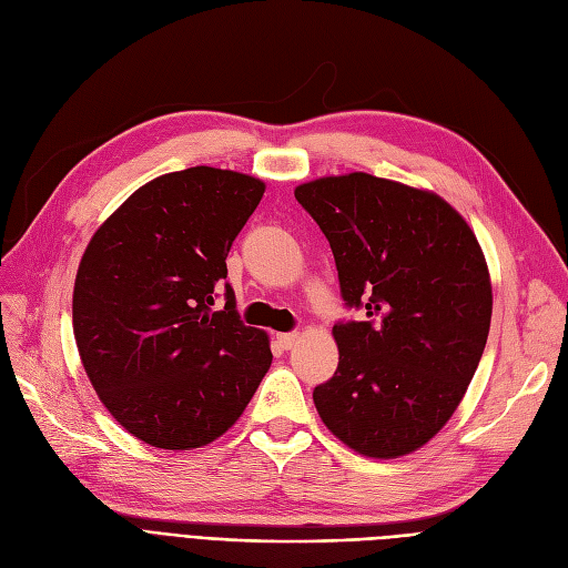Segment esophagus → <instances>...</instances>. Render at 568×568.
<instances>
[{
  "instance_id": "obj_1",
  "label": "esophagus",
  "mask_w": 568,
  "mask_h": 568,
  "mask_svg": "<svg viewBox=\"0 0 568 568\" xmlns=\"http://www.w3.org/2000/svg\"><path fill=\"white\" fill-rule=\"evenodd\" d=\"M276 342L283 352H290L297 342V333H281V335H276Z\"/></svg>"
}]
</instances>
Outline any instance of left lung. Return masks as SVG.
I'll use <instances>...</instances> for the list:
<instances>
[{
	"instance_id": "left-lung-1",
	"label": "left lung",
	"mask_w": 568,
	"mask_h": 568,
	"mask_svg": "<svg viewBox=\"0 0 568 568\" xmlns=\"http://www.w3.org/2000/svg\"><path fill=\"white\" fill-rule=\"evenodd\" d=\"M335 254L346 306L335 375L314 404L339 442L398 457L438 434L477 373L490 327V276L465 219L444 197L365 172L295 189Z\"/></svg>"
}]
</instances>
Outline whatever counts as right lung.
Returning <instances> with one entry per match:
<instances>
[{"instance_id":"1","label":"right lung","mask_w":568,"mask_h":568,"mask_svg":"<svg viewBox=\"0 0 568 568\" xmlns=\"http://www.w3.org/2000/svg\"><path fill=\"white\" fill-rule=\"evenodd\" d=\"M264 181L214 168L162 174L91 237L72 292L89 382L118 423L164 450L207 446L243 415L271 368L268 335L214 311L229 250Z\"/></svg>"}]
</instances>
